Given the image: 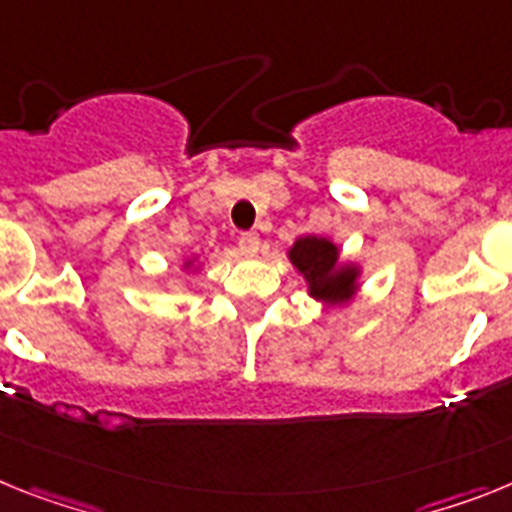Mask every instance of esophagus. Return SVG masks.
Segmentation results:
<instances>
[{
  "label": "esophagus",
  "instance_id": "1",
  "mask_svg": "<svg viewBox=\"0 0 512 512\" xmlns=\"http://www.w3.org/2000/svg\"><path fill=\"white\" fill-rule=\"evenodd\" d=\"M239 250L244 255H257L260 252V237H257L255 231H244L242 237H239Z\"/></svg>",
  "mask_w": 512,
  "mask_h": 512
}]
</instances>
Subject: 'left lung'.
I'll list each match as a JSON object with an SVG mask.
<instances>
[{"instance_id": "left-lung-1", "label": "left lung", "mask_w": 512, "mask_h": 512, "mask_svg": "<svg viewBox=\"0 0 512 512\" xmlns=\"http://www.w3.org/2000/svg\"><path fill=\"white\" fill-rule=\"evenodd\" d=\"M293 268L304 275L309 296L322 304H345L358 288V265L340 262L337 244L324 237H301L288 250Z\"/></svg>"}]
</instances>
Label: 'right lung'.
I'll return each mask as SVG.
<instances>
[{"label":"right lung","instance_id":"1","mask_svg":"<svg viewBox=\"0 0 512 512\" xmlns=\"http://www.w3.org/2000/svg\"><path fill=\"white\" fill-rule=\"evenodd\" d=\"M190 265H193V262H190V260H188V262H185V268H190Z\"/></svg>","mask_w":512,"mask_h":512}]
</instances>
